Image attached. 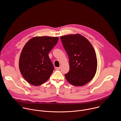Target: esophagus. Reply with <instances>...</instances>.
I'll return each mask as SVG.
<instances>
[{"label": "esophagus", "mask_w": 121, "mask_h": 121, "mask_svg": "<svg viewBox=\"0 0 121 121\" xmlns=\"http://www.w3.org/2000/svg\"><path fill=\"white\" fill-rule=\"evenodd\" d=\"M61 68V67H56V70H60Z\"/></svg>", "instance_id": "34e87169"}]
</instances>
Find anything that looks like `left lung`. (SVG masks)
I'll return each instance as SVG.
<instances>
[{
  "label": "left lung",
  "mask_w": 121,
  "mask_h": 121,
  "mask_svg": "<svg viewBox=\"0 0 121 121\" xmlns=\"http://www.w3.org/2000/svg\"><path fill=\"white\" fill-rule=\"evenodd\" d=\"M69 57V71L65 75L67 81L76 86L85 85L94 77L97 67L95 50L89 40L79 34L60 37Z\"/></svg>",
  "instance_id": "obj_1"
}]
</instances>
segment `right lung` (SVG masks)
I'll return each mask as SVG.
<instances>
[{"label":"right lung","mask_w":121,"mask_h":121,"mask_svg":"<svg viewBox=\"0 0 121 121\" xmlns=\"http://www.w3.org/2000/svg\"><path fill=\"white\" fill-rule=\"evenodd\" d=\"M58 39V37L37 36L29 40L23 47L19 68L22 75L30 84L41 85L52 74L54 67L48 55Z\"/></svg>","instance_id":"1"}]
</instances>
